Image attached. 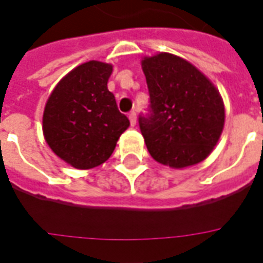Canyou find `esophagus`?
<instances>
[{
  "instance_id": "obj_1",
  "label": "esophagus",
  "mask_w": 263,
  "mask_h": 263,
  "mask_svg": "<svg viewBox=\"0 0 263 263\" xmlns=\"http://www.w3.org/2000/svg\"><path fill=\"white\" fill-rule=\"evenodd\" d=\"M128 118H129V121H131V125H135L137 124V112L131 111L128 114Z\"/></svg>"
}]
</instances>
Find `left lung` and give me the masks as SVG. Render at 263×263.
<instances>
[{
	"mask_svg": "<svg viewBox=\"0 0 263 263\" xmlns=\"http://www.w3.org/2000/svg\"><path fill=\"white\" fill-rule=\"evenodd\" d=\"M151 104L139 128L151 156L174 167L205 160L224 125V106L217 89L185 60L160 52L142 61Z\"/></svg>",
	"mask_w": 263,
	"mask_h": 263,
	"instance_id": "left-lung-1",
	"label": "left lung"
}]
</instances>
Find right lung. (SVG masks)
<instances>
[{
    "label": "right lung",
    "instance_id": "add662e5",
    "mask_svg": "<svg viewBox=\"0 0 263 263\" xmlns=\"http://www.w3.org/2000/svg\"><path fill=\"white\" fill-rule=\"evenodd\" d=\"M112 67L89 61L62 78L43 114V132L51 151L75 168L87 170L111 156L129 120L117 107L107 82Z\"/></svg>",
    "mask_w": 263,
    "mask_h": 263
}]
</instances>
